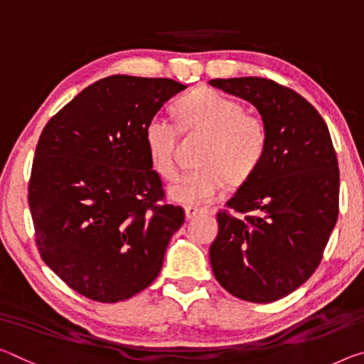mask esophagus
Masks as SVG:
<instances>
[{
	"label": "esophagus",
	"instance_id": "34e87169",
	"mask_svg": "<svg viewBox=\"0 0 364 364\" xmlns=\"http://www.w3.org/2000/svg\"><path fill=\"white\" fill-rule=\"evenodd\" d=\"M184 212H186L188 220H193L194 217L200 215V213H207L205 207H198V205H186L184 207Z\"/></svg>",
	"mask_w": 364,
	"mask_h": 364
}]
</instances>
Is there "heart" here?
<instances>
[{"label": "heart", "instance_id": "obj_1", "mask_svg": "<svg viewBox=\"0 0 364 364\" xmlns=\"http://www.w3.org/2000/svg\"><path fill=\"white\" fill-rule=\"evenodd\" d=\"M178 118L184 131L209 134L200 155L204 168L188 171L168 188L170 196L183 204H205L218 198L228 178L245 181L267 151L269 132L256 114L213 89H200L178 103ZM176 124L164 114H154L144 128V144L154 170L170 178L176 173Z\"/></svg>", "mask_w": 364, "mask_h": 364}]
</instances>
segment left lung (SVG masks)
Wrapping results in <instances>:
<instances>
[{
	"mask_svg": "<svg viewBox=\"0 0 364 364\" xmlns=\"http://www.w3.org/2000/svg\"><path fill=\"white\" fill-rule=\"evenodd\" d=\"M209 84L252 103L269 132L261 165L225 204L228 210L217 213L218 235L209 250L213 275L236 298L272 303L321 264L338 217L336 149L326 121L295 90L264 77Z\"/></svg>",
	"mask_w": 364,
	"mask_h": 364,
	"instance_id": "left-lung-1",
	"label": "left lung"
}]
</instances>
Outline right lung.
<instances>
[{
    "instance_id": "right-lung-1",
    "label": "right lung",
    "mask_w": 364,
    "mask_h": 364,
    "mask_svg": "<svg viewBox=\"0 0 364 364\" xmlns=\"http://www.w3.org/2000/svg\"><path fill=\"white\" fill-rule=\"evenodd\" d=\"M184 89L164 77L100 79L40 134L28 181L36 243L43 262L79 295L117 303L157 279L184 210L164 204L144 128Z\"/></svg>"
}]
</instances>
